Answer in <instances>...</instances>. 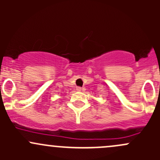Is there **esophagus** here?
<instances>
[{
    "label": "esophagus",
    "mask_w": 160,
    "mask_h": 160,
    "mask_svg": "<svg viewBox=\"0 0 160 160\" xmlns=\"http://www.w3.org/2000/svg\"><path fill=\"white\" fill-rule=\"evenodd\" d=\"M83 90V88H80V87H77V90H78V91H80V90Z\"/></svg>",
    "instance_id": "1"
}]
</instances>
